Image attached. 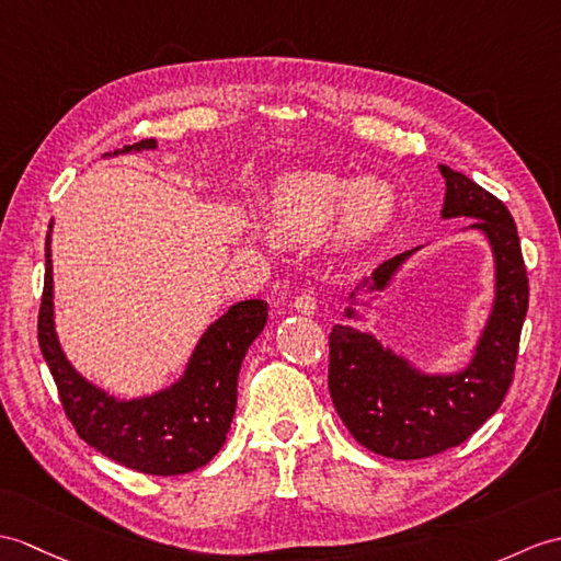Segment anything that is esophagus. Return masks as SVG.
Masks as SVG:
<instances>
[{
  "label": "esophagus",
  "instance_id": "1",
  "mask_svg": "<svg viewBox=\"0 0 561 561\" xmlns=\"http://www.w3.org/2000/svg\"><path fill=\"white\" fill-rule=\"evenodd\" d=\"M294 308L298 312H304V316H312V312H316V308H318L316 296H312L310 291H301L294 298Z\"/></svg>",
  "mask_w": 561,
  "mask_h": 561
}]
</instances>
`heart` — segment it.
<instances>
[{"label": "heart", "instance_id": "obj_1", "mask_svg": "<svg viewBox=\"0 0 561 561\" xmlns=\"http://www.w3.org/2000/svg\"><path fill=\"white\" fill-rule=\"evenodd\" d=\"M392 207V191L380 181H363L354 191L346 179L328 172H301L279 179L272 193V221L286 239L322 231L344 210L351 231L375 227Z\"/></svg>", "mask_w": 561, "mask_h": 561}]
</instances>
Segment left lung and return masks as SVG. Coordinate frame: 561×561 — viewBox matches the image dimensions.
Returning a JSON list of instances; mask_svg holds the SVG:
<instances>
[{"instance_id": "8db88e82", "label": "left lung", "mask_w": 561, "mask_h": 561, "mask_svg": "<svg viewBox=\"0 0 561 561\" xmlns=\"http://www.w3.org/2000/svg\"><path fill=\"white\" fill-rule=\"evenodd\" d=\"M439 172L447 181L442 217H476L473 227L485 231L497 265V296L471 366L447 377L423 375L370 334L346 324L330 332L328 387L336 413L363 447L401 461L459 447L502 407L528 310V275L512 213L468 176L445 164ZM409 255L385 260L360 286L382 289ZM346 316L354 318V308Z\"/></svg>"}]
</instances>
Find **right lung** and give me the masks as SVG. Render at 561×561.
<instances>
[{
	"mask_svg": "<svg viewBox=\"0 0 561 561\" xmlns=\"http://www.w3.org/2000/svg\"><path fill=\"white\" fill-rule=\"evenodd\" d=\"M146 138L112 154L152 150ZM51 227V225H49ZM267 322L265 301L233 304L207 328L184 377L160 394L119 401L85 382L64 358L51 322V253L45 241V286L37 342L55 377L64 413L78 437L104 457L150 476H181L221 449L237 411V382L245 351Z\"/></svg>",
	"mask_w": 561,
	"mask_h": 561,
	"instance_id": "add662e5",
	"label": "right lung"
}]
</instances>
